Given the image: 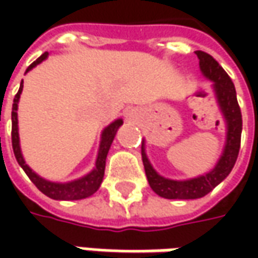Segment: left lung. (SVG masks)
Masks as SVG:
<instances>
[{
	"label": "left lung",
	"mask_w": 258,
	"mask_h": 258,
	"mask_svg": "<svg viewBox=\"0 0 258 258\" xmlns=\"http://www.w3.org/2000/svg\"><path fill=\"white\" fill-rule=\"evenodd\" d=\"M48 53L45 51L44 54H41L34 63L28 66V69L25 70L30 72L33 67H35L37 64H40L43 60L47 58ZM23 87H24V83L21 80V85H20V89L15 94L14 97V103H13V112H11V120H13V127H11V142H13V151H14L15 159L18 165L24 169V172L27 173V176L30 178V181L34 183L35 186L41 191V192L53 198V200H60V201H73V200H82V198H87L90 195H93L100 183L103 181V175H104V165H106V156H107V152L110 149V145L113 142L114 135L117 132L119 126L123 123L122 119H117L112 123L109 124L102 134V141H100V148H99V154H97V161H96V168H94L92 172L89 175H86L80 179H76V181H72V182H51V181H47L44 178H41L40 175L37 173L25 164L24 158H23V154H21V148H20V136H18V119H17V109H18V102H20V96L23 93Z\"/></svg>",
	"instance_id": "1"
}]
</instances>
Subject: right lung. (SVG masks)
I'll return each instance as SVG.
<instances>
[{"mask_svg": "<svg viewBox=\"0 0 258 258\" xmlns=\"http://www.w3.org/2000/svg\"><path fill=\"white\" fill-rule=\"evenodd\" d=\"M200 66L205 77H208L211 82H214L218 102L221 104L224 114L227 117V144H225L224 152L218 164L215 165V168L211 172L200 178L191 179V181H186V182L169 181L159 176L149 164L148 156L145 154L144 145H142V162H144L146 176L149 179V185L158 195L168 200H195V198L204 197L230 173L240 152L243 119H241L240 106L237 102L234 83L231 82L230 76L225 73V70L213 57L208 58L207 61L201 60Z\"/></svg>", "mask_w": 258, "mask_h": 258, "instance_id": "right-lung-1", "label": "right lung"}]
</instances>
